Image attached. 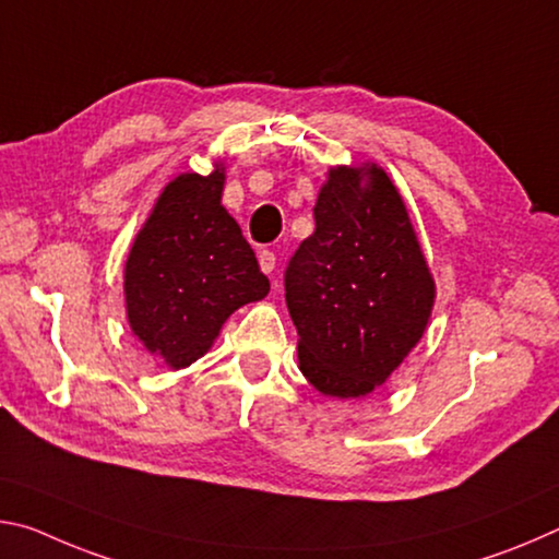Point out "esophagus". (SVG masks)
Instances as JSON below:
<instances>
[{
	"mask_svg": "<svg viewBox=\"0 0 559 559\" xmlns=\"http://www.w3.org/2000/svg\"><path fill=\"white\" fill-rule=\"evenodd\" d=\"M258 260H260V270H262L264 274H272V272H274V262H277V258H274V254H272L270 250H262V252L258 254Z\"/></svg>",
	"mask_w": 559,
	"mask_h": 559,
	"instance_id": "obj_1",
	"label": "esophagus"
}]
</instances>
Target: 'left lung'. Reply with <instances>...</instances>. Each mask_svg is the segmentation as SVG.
<instances>
[{
	"instance_id": "8db88e82",
	"label": "left lung",
	"mask_w": 559,
	"mask_h": 559,
	"mask_svg": "<svg viewBox=\"0 0 559 559\" xmlns=\"http://www.w3.org/2000/svg\"><path fill=\"white\" fill-rule=\"evenodd\" d=\"M314 223L285 274L299 371L324 396L364 399L420 342L436 282L404 198L377 163L329 168Z\"/></svg>"
}]
</instances>
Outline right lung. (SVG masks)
Segmentation results:
<instances>
[{"label":"right lung","instance_id":"add662e5","mask_svg":"<svg viewBox=\"0 0 559 559\" xmlns=\"http://www.w3.org/2000/svg\"><path fill=\"white\" fill-rule=\"evenodd\" d=\"M180 173L135 235L123 267L128 326L173 371L210 352L227 317L267 297L240 225L223 207L225 166Z\"/></svg>","mask_w":559,"mask_h":559}]
</instances>
